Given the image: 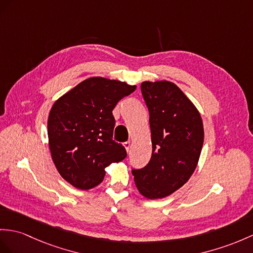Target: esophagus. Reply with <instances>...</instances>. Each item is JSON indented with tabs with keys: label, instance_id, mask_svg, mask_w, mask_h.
<instances>
[{
	"label": "esophagus",
	"instance_id": "1",
	"mask_svg": "<svg viewBox=\"0 0 253 253\" xmlns=\"http://www.w3.org/2000/svg\"><path fill=\"white\" fill-rule=\"evenodd\" d=\"M122 145L125 146L126 150V151H128V149H130V141H125V143H123Z\"/></svg>",
	"mask_w": 253,
	"mask_h": 253
}]
</instances>
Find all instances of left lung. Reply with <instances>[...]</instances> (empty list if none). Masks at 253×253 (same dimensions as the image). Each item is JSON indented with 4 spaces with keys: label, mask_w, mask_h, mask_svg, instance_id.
I'll return each mask as SVG.
<instances>
[{
    "label": "left lung",
    "mask_w": 253,
    "mask_h": 253,
    "mask_svg": "<svg viewBox=\"0 0 253 253\" xmlns=\"http://www.w3.org/2000/svg\"><path fill=\"white\" fill-rule=\"evenodd\" d=\"M141 95L149 112L152 155L143 169H132L147 199H162L186 183L198 165L204 128L198 110L169 82H145Z\"/></svg>",
    "instance_id": "left-lung-1"
}]
</instances>
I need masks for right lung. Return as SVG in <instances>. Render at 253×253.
I'll list each match as a JSON object with an SVG mask.
<instances>
[{
  "label": "right lung",
  "mask_w": 253,
  "mask_h": 253,
  "mask_svg": "<svg viewBox=\"0 0 253 253\" xmlns=\"http://www.w3.org/2000/svg\"><path fill=\"white\" fill-rule=\"evenodd\" d=\"M136 85L102 77L85 79L53 104L48 140L53 163L72 186L88 190L100 184L105 169L126 157L113 139V109Z\"/></svg>",
  "instance_id": "obj_1"
}]
</instances>
